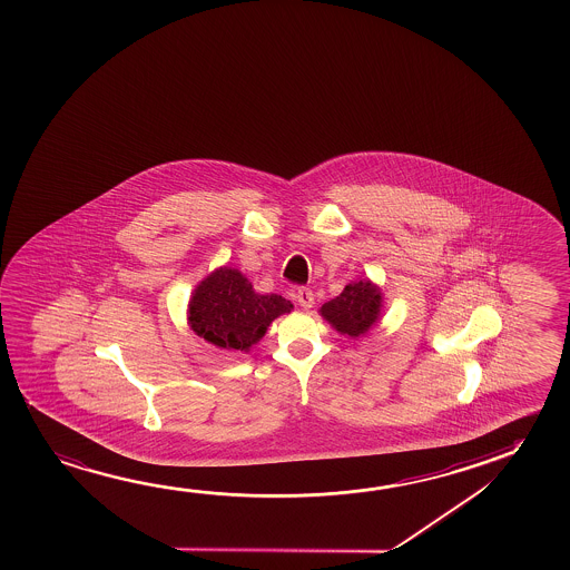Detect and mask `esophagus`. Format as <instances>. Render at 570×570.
Returning <instances> with one entry per match:
<instances>
[{
	"label": "esophagus",
	"mask_w": 570,
	"mask_h": 570,
	"mask_svg": "<svg viewBox=\"0 0 570 570\" xmlns=\"http://www.w3.org/2000/svg\"><path fill=\"white\" fill-rule=\"evenodd\" d=\"M296 299H298L299 306L304 309L314 308V294L309 288L296 289Z\"/></svg>",
	"instance_id": "obj_1"
}]
</instances>
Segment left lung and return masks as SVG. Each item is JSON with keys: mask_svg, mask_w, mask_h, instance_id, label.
Listing matches in <instances>:
<instances>
[{"mask_svg": "<svg viewBox=\"0 0 570 570\" xmlns=\"http://www.w3.org/2000/svg\"><path fill=\"white\" fill-rule=\"evenodd\" d=\"M320 314L344 336H364L382 314V292L370 281L350 282L344 292L326 302Z\"/></svg>", "mask_w": 570, "mask_h": 570, "instance_id": "obj_1", "label": "left lung"}]
</instances>
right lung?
Listing matches in <instances>:
<instances>
[{"label": "right lung", "mask_w": 570, "mask_h": 570, "mask_svg": "<svg viewBox=\"0 0 570 570\" xmlns=\"http://www.w3.org/2000/svg\"><path fill=\"white\" fill-rule=\"evenodd\" d=\"M292 308V302L278 294H256L243 272L225 266L196 286L188 304V322L196 336L206 342L248 352L266 334L272 320L289 314Z\"/></svg>", "instance_id": "obj_1"}]
</instances>
